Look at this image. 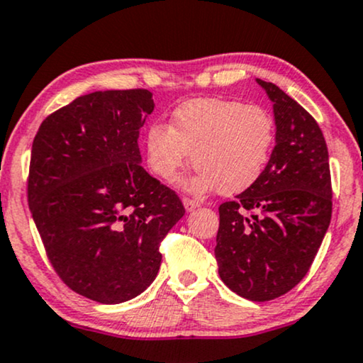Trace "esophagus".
<instances>
[{"label": "esophagus", "mask_w": 363, "mask_h": 363, "mask_svg": "<svg viewBox=\"0 0 363 363\" xmlns=\"http://www.w3.org/2000/svg\"><path fill=\"white\" fill-rule=\"evenodd\" d=\"M182 203H184L186 211H194L196 208H199V203L194 199H191V197H184V199H182Z\"/></svg>", "instance_id": "1"}]
</instances>
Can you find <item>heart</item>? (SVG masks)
Segmentation results:
<instances>
[{"label":"heart","mask_w":363,"mask_h":363,"mask_svg":"<svg viewBox=\"0 0 363 363\" xmlns=\"http://www.w3.org/2000/svg\"><path fill=\"white\" fill-rule=\"evenodd\" d=\"M277 125L268 110L229 99H197L176 108L171 125L155 122L144 137L145 160L155 176L174 181L189 162L192 192L218 189L224 196L250 189L272 159Z\"/></svg>","instance_id":"1"}]
</instances>
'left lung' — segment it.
I'll use <instances>...</instances> for the list:
<instances>
[{"label":"left lung","instance_id":"obj_1","mask_svg":"<svg viewBox=\"0 0 363 363\" xmlns=\"http://www.w3.org/2000/svg\"><path fill=\"white\" fill-rule=\"evenodd\" d=\"M258 84L273 102L277 145L259 181L219 206L214 255L229 290L269 301L308 273L332 219V177L315 118L272 82Z\"/></svg>","mask_w":363,"mask_h":363}]
</instances>
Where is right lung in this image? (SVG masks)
<instances>
[{
	"mask_svg": "<svg viewBox=\"0 0 363 363\" xmlns=\"http://www.w3.org/2000/svg\"><path fill=\"white\" fill-rule=\"evenodd\" d=\"M154 110L145 89L82 95L41 122L28 204L55 273L99 303H122L157 277L159 247L186 213L176 191L140 166Z\"/></svg>",
	"mask_w": 363,
	"mask_h": 363,
	"instance_id": "obj_1",
	"label": "right lung"
}]
</instances>
